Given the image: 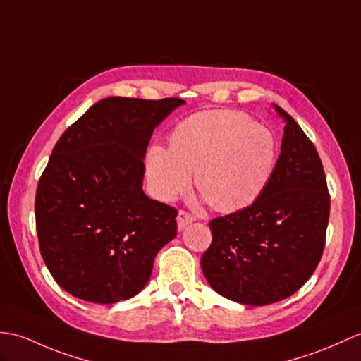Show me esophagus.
I'll return each mask as SVG.
<instances>
[{
	"instance_id": "esophagus-1",
	"label": "esophagus",
	"mask_w": 361,
	"mask_h": 361,
	"mask_svg": "<svg viewBox=\"0 0 361 361\" xmlns=\"http://www.w3.org/2000/svg\"><path fill=\"white\" fill-rule=\"evenodd\" d=\"M192 221H195V216L186 212V211H180L178 216H177V223H178V231H183L186 228L188 224H190Z\"/></svg>"
}]
</instances>
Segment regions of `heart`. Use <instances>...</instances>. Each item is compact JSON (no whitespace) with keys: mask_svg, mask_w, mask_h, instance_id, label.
<instances>
[{"mask_svg":"<svg viewBox=\"0 0 361 361\" xmlns=\"http://www.w3.org/2000/svg\"><path fill=\"white\" fill-rule=\"evenodd\" d=\"M279 158L274 133L237 111H204L183 120L172 145L147 150L152 194L171 201L194 183L216 211L237 212L250 206L269 184Z\"/></svg>","mask_w":361,"mask_h":361,"instance_id":"b5f03b06","label":"heart"}]
</instances>
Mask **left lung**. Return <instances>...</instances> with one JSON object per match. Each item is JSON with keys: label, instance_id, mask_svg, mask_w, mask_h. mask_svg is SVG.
<instances>
[{"label": "left lung", "instance_id": "left-lung-1", "mask_svg": "<svg viewBox=\"0 0 361 361\" xmlns=\"http://www.w3.org/2000/svg\"><path fill=\"white\" fill-rule=\"evenodd\" d=\"M284 135L272 178L250 206L209 223L201 269L220 295L249 306L290 297L323 255L331 197L312 141L280 106Z\"/></svg>", "mask_w": 361, "mask_h": 361}]
</instances>
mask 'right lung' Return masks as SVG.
<instances>
[{
  "instance_id": "obj_1",
  "label": "right lung",
  "mask_w": 361,
  "mask_h": 361,
  "mask_svg": "<svg viewBox=\"0 0 361 361\" xmlns=\"http://www.w3.org/2000/svg\"><path fill=\"white\" fill-rule=\"evenodd\" d=\"M181 98L109 97L58 140L35 197L41 257L73 297L112 305L146 286L177 209L142 192L152 132Z\"/></svg>"
}]
</instances>
